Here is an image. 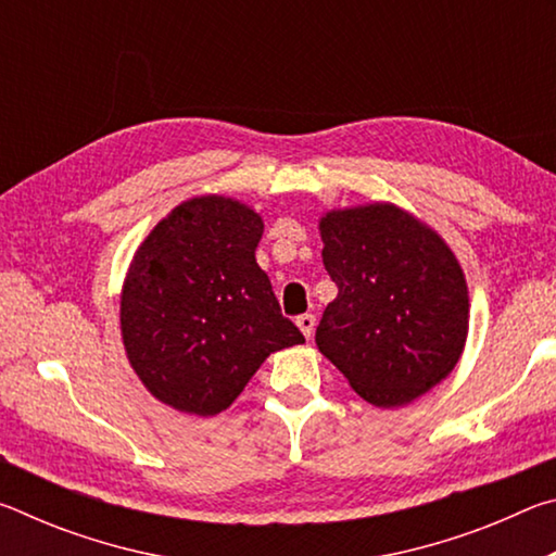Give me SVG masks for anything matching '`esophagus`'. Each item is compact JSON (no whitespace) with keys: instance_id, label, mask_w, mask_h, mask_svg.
I'll list each match as a JSON object with an SVG mask.
<instances>
[{"instance_id":"34e87169","label":"esophagus","mask_w":556,"mask_h":556,"mask_svg":"<svg viewBox=\"0 0 556 556\" xmlns=\"http://www.w3.org/2000/svg\"><path fill=\"white\" fill-rule=\"evenodd\" d=\"M296 326H299V331L304 333V338H312L314 336V326H316V316L314 314H301L296 318Z\"/></svg>"}]
</instances>
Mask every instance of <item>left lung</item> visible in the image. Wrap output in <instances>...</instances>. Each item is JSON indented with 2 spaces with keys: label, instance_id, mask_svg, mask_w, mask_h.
<instances>
[{
  "label": "left lung",
  "instance_id": "obj_1",
  "mask_svg": "<svg viewBox=\"0 0 556 556\" xmlns=\"http://www.w3.org/2000/svg\"><path fill=\"white\" fill-rule=\"evenodd\" d=\"M324 267L338 287L316 345L375 407L409 404L456 368L468 287L448 244L394 203L328 211Z\"/></svg>",
  "mask_w": 556,
  "mask_h": 556
}]
</instances>
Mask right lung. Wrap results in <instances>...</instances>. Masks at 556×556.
Here are the masks:
<instances>
[{
    "instance_id": "add662e5",
    "label": "right lung",
    "mask_w": 556,
    "mask_h": 556,
    "mask_svg": "<svg viewBox=\"0 0 556 556\" xmlns=\"http://www.w3.org/2000/svg\"><path fill=\"white\" fill-rule=\"evenodd\" d=\"M262 232L250 205L211 193L176 205L139 244L119 328L131 370L159 402L215 417L269 353L304 343L255 260Z\"/></svg>"
}]
</instances>
